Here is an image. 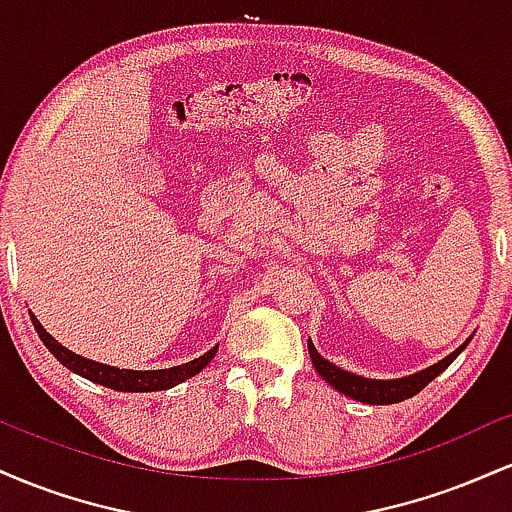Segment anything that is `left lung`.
<instances>
[{"label":"left lung","instance_id":"left-lung-1","mask_svg":"<svg viewBox=\"0 0 512 512\" xmlns=\"http://www.w3.org/2000/svg\"><path fill=\"white\" fill-rule=\"evenodd\" d=\"M464 346H467V342H464L460 349L452 351L450 356H445L443 361H438L436 366L399 380H370V378H361V375L356 373H349V370L337 368L334 363L327 361V358L317 354L313 342H308V351H310V358H313V366L317 373H320L322 378H325V383H330L334 390L342 392V395L366 404H397L402 402V399L419 395V392L424 390L433 378H438V375L443 373V370L448 368L457 356H460Z\"/></svg>","mask_w":512,"mask_h":512}]
</instances>
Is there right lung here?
Segmentation results:
<instances>
[{
    "instance_id": "right-lung-1",
    "label": "right lung",
    "mask_w": 512,
    "mask_h": 512,
    "mask_svg": "<svg viewBox=\"0 0 512 512\" xmlns=\"http://www.w3.org/2000/svg\"><path fill=\"white\" fill-rule=\"evenodd\" d=\"M33 320V327L35 332H38V337L43 339V344L48 346L50 354L57 358V361L62 363L64 368L74 370V373L84 375L86 380H93V383L103 385V387H110V390H117V392H156V390H168V387L182 383V380L192 378V375H197L199 370H202L207 363L214 358L216 349L219 346H214V349L207 351L204 356L195 358V361L190 363H182V366H175V368H163V370H120V368H113V366H105V363H96V361H88L84 356H76L74 351L64 349V346L57 342V339H52L48 332L43 330V325H40L38 320H35V315H31Z\"/></svg>"
}]
</instances>
